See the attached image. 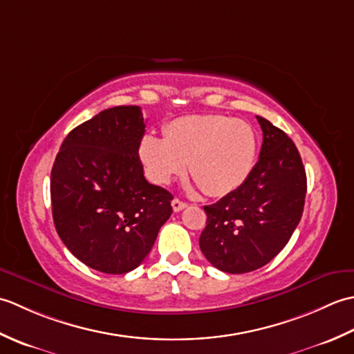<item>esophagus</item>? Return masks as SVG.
I'll return each instance as SVG.
<instances>
[{"mask_svg": "<svg viewBox=\"0 0 354 354\" xmlns=\"http://www.w3.org/2000/svg\"><path fill=\"white\" fill-rule=\"evenodd\" d=\"M171 207H173V212L178 213V212H181V209H184L187 207V204L183 201H179L178 198H175L171 201Z\"/></svg>", "mask_w": 354, "mask_h": 354, "instance_id": "obj_1", "label": "esophagus"}]
</instances>
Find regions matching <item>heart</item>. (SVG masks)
I'll return each instance as SVG.
<instances>
[{
	"instance_id": "1",
	"label": "heart",
	"mask_w": 354,
	"mask_h": 354,
	"mask_svg": "<svg viewBox=\"0 0 354 354\" xmlns=\"http://www.w3.org/2000/svg\"><path fill=\"white\" fill-rule=\"evenodd\" d=\"M164 138L145 135L140 161L150 181L169 184L189 170L208 196L237 190L252 171L259 140L254 127L219 114L185 115L164 126Z\"/></svg>"
}]
</instances>
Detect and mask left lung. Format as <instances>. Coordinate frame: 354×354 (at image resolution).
<instances>
[{
  "label": "left lung",
  "instance_id": "8db88e82",
  "mask_svg": "<svg viewBox=\"0 0 354 354\" xmlns=\"http://www.w3.org/2000/svg\"><path fill=\"white\" fill-rule=\"evenodd\" d=\"M257 120L263 132L257 164L237 190L204 207L201 251L228 274L265 266L289 242L303 216L307 179L298 149L269 120Z\"/></svg>",
  "mask_w": 354,
  "mask_h": 354
}]
</instances>
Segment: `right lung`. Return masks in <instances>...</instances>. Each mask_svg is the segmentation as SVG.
<instances>
[{"label": "right lung", "mask_w": 354, "mask_h": 354, "mask_svg": "<svg viewBox=\"0 0 354 354\" xmlns=\"http://www.w3.org/2000/svg\"><path fill=\"white\" fill-rule=\"evenodd\" d=\"M140 106L99 112L66 135L51 169L53 221L70 252L104 274L141 265L171 214V193L149 184L138 156Z\"/></svg>", "instance_id": "add662e5"}]
</instances>
